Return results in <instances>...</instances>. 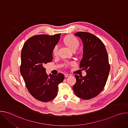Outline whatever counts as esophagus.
<instances>
[{
	"label": "esophagus",
	"instance_id": "obj_1",
	"mask_svg": "<svg viewBox=\"0 0 128 128\" xmlns=\"http://www.w3.org/2000/svg\"><path fill=\"white\" fill-rule=\"evenodd\" d=\"M64 76H65V78H67V77L70 76H71V74H64Z\"/></svg>",
	"mask_w": 128,
	"mask_h": 128
}]
</instances>
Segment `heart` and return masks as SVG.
I'll return each instance as SVG.
<instances>
[{
    "label": "heart",
    "mask_w": 128,
    "mask_h": 128,
    "mask_svg": "<svg viewBox=\"0 0 128 128\" xmlns=\"http://www.w3.org/2000/svg\"><path fill=\"white\" fill-rule=\"evenodd\" d=\"M65 42L68 45V46L72 50H77L79 46H80V42L77 38L74 36H68L66 37L64 39ZM59 48V46L58 44H56L54 46L52 49V54L54 56H57L58 54V50ZM75 64L74 62V61H70V62H66L65 63V67H68L70 66H72Z\"/></svg>",
    "instance_id": "obj_1"
}]
</instances>
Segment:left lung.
Masks as SVG:
<instances>
[{"label": "left lung", "instance_id": "8db88e82", "mask_svg": "<svg viewBox=\"0 0 128 128\" xmlns=\"http://www.w3.org/2000/svg\"><path fill=\"white\" fill-rule=\"evenodd\" d=\"M84 44L83 57L80 68L86 70L85 76L75 75L76 80L73 90L79 98L88 100L98 95L103 90L110 71L107 50L103 42L95 35L78 32Z\"/></svg>", "mask_w": 128, "mask_h": 128}]
</instances>
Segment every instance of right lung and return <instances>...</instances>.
Listing matches in <instances>:
<instances>
[{
  "instance_id": "obj_1",
  "label": "right lung",
  "mask_w": 128,
  "mask_h": 128,
  "mask_svg": "<svg viewBox=\"0 0 128 128\" xmlns=\"http://www.w3.org/2000/svg\"><path fill=\"white\" fill-rule=\"evenodd\" d=\"M61 34L36 35L24 44L21 52V74L30 94L40 101L49 102L57 96L58 85L64 76L50 74L44 66L52 59V49L60 38Z\"/></svg>"
}]
</instances>
